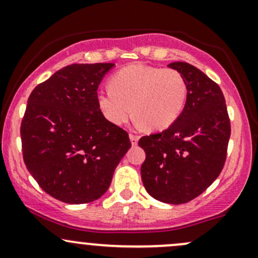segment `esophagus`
I'll use <instances>...</instances> for the list:
<instances>
[{"instance_id": "esophagus-1", "label": "esophagus", "mask_w": 258, "mask_h": 258, "mask_svg": "<svg viewBox=\"0 0 258 258\" xmlns=\"http://www.w3.org/2000/svg\"><path fill=\"white\" fill-rule=\"evenodd\" d=\"M130 139H131L132 145H137L139 141V136L135 135V133H131V135H130Z\"/></svg>"}]
</instances>
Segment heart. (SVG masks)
I'll return each instance as SVG.
<instances>
[{"instance_id":"heart-1","label":"heart","mask_w":258,"mask_h":258,"mask_svg":"<svg viewBox=\"0 0 258 258\" xmlns=\"http://www.w3.org/2000/svg\"><path fill=\"white\" fill-rule=\"evenodd\" d=\"M187 91L185 77L178 70L133 63L111 76L109 89L97 94V105L113 125H125L135 110L139 122L159 131L181 115Z\"/></svg>"}]
</instances>
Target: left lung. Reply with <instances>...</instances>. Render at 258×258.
<instances>
[{
    "label": "left lung",
    "instance_id": "obj_1",
    "mask_svg": "<svg viewBox=\"0 0 258 258\" xmlns=\"http://www.w3.org/2000/svg\"><path fill=\"white\" fill-rule=\"evenodd\" d=\"M187 83L181 115L160 133L144 136L141 173L145 190L169 204L187 203L215 181L225 166L231 136L225 96L214 80L187 62H172Z\"/></svg>",
    "mask_w": 258,
    "mask_h": 258
}]
</instances>
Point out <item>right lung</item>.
Returning a JSON list of instances; mask_svg holds the SVG:
<instances>
[{
	"label": "right lung",
	"mask_w": 258,
	"mask_h": 258,
	"mask_svg": "<svg viewBox=\"0 0 258 258\" xmlns=\"http://www.w3.org/2000/svg\"><path fill=\"white\" fill-rule=\"evenodd\" d=\"M113 63H74L38 84L20 126L25 166L46 194L84 204L107 192L131 148L128 133L102 115L97 89Z\"/></svg>",
	"instance_id": "obj_1"
}]
</instances>
